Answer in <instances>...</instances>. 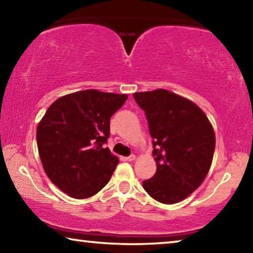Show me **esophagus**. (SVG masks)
<instances>
[{"instance_id": "1", "label": "esophagus", "mask_w": 253, "mask_h": 253, "mask_svg": "<svg viewBox=\"0 0 253 253\" xmlns=\"http://www.w3.org/2000/svg\"><path fill=\"white\" fill-rule=\"evenodd\" d=\"M135 158H136L135 155H129V156H127L125 160L128 161V162H132V161H135Z\"/></svg>"}]
</instances>
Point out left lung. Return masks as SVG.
Returning a JSON list of instances; mask_svg holds the SVG:
<instances>
[{"label": "left lung", "instance_id": "left-lung-1", "mask_svg": "<svg viewBox=\"0 0 253 253\" xmlns=\"http://www.w3.org/2000/svg\"><path fill=\"white\" fill-rule=\"evenodd\" d=\"M153 138L157 170L143 187L164 204L181 202L198 188L211 168L215 135L194 102L165 89L135 92Z\"/></svg>", "mask_w": 253, "mask_h": 253}]
</instances>
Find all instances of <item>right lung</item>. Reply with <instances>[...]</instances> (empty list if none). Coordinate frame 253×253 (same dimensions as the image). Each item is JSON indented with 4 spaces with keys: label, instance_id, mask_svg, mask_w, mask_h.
Returning a JSON list of instances; mask_svg holds the SVG:
<instances>
[{
    "label": "right lung",
    "instance_id": "obj_1",
    "mask_svg": "<svg viewBox=\"0 0 253 253\" xmlns=\"http://www.w3.org/2000/svg\"><path fill=\"white\" fill-rule=\"evenodd\" d=\"M126 100L127 95L95 89L74 92L55 100L38 125L44 172L71 198H90L109 182L119 161L104 144L110 117Z\"/></svg>",
    "mask_w": 253,
    "mask_h": 253
}]
</instances>
